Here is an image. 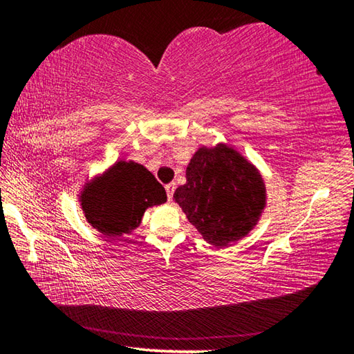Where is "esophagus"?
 Wrapping results in <instances>:
<instances>
[{
	"instance_id": "34e87169",
	"label": "esophagus",
	"mask_w": 354,
	"mask_h": 354,
	"mask_svg": "<svg viewBox=\"0 0 354 354\" xmlns=\"http://www.w3.org/2000/svg\"><path fill=\"white\" fill-rule=\"evenodd\" d=\"M176 189V184L175 183H170L165 185V190H167V198H169V201L173 200V192H175Z\"/></svg>"
}]
</instances>
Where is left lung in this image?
Wrapping results in <instances>:
<instances>
[{
    "label": "left lung",
    "mask_w": 354,
    "mask_h": 354,
    "mask_svg": "<svg viewBox=\"0 0 354 354\" xmlns=\"http://www.w3.org/2000/svg\"><path fill=\"white\" fill-rule=\"evenodd\" d=\"M185 179L173 200L207 243L230 247L259 221L266 207V184L259 170L230 145L198 148Z\"/></svg>",
    "instance_id": "obj_1"
}]
</instances>
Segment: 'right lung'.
Wrapping results in <instances>:
<instances>
[{"mask_svg": "<svg viewBox=\"0 0 354 354\" xmlns=\"http://www.w3.org/2000/svg\"><path fill=\"white\" fill-rule=\"evenodd\" d=\"M95 184L91 194H81V206L88 223L107 237L131 234L148 207L167 201L162 184L133 160H118Z\"/></svg>", "mask_w": 354, "mask_h": 354, "instance_id": "obj_1", "label": "right lung"}]
</instances>
